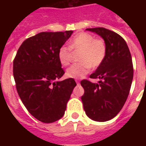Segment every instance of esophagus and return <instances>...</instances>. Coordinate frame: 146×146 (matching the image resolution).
Returning <instances> with one entry per match:
<instances>
[{
	"instance_id": "1",
	"label": "esophagus",
	"mask_w": 146,
	"mask_h": 146,
	"mask_svg": "<svg viewBox=\"0 0 146 146\" xmlns=\"http://www.w3.org/2000/svg\"><path fill=\"white\" fill-rule=\"evenodd\" d=\"M76 84H80L79 80H76Z\"/></svg>"
}]
</instances>
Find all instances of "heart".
I'll list each match as a JSON object with an SVG mask.
<instances>
[{
  "instance_id": "heart-1",
  "label": "heart",
  "mask_w": 146,
  "mask_h": 146,
  "mask_svg": "<svg viewBox=\"0 0 146 146\" xmlns=\"http://www.w3.org/2000/svg\"><path fill=\"white\" fill-rule=\"evenodd\" d=\"M80 50L78 60L66 70V76L70 78L79 79L88 73L91 67L96 69L103 62L106 55V45L103 40L95 39L92 34L81 32L76 34L69 42V48L62 46L58 51V58L63 66L71 62L72 52Z\"/></svg>"
}]
</instances>
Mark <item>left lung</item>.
Wrapping results in <instances>:
<instances>
[{
    "label": "left lung",
    "instance_id": "obj_1",
    "mask_svg": "<svg viewBox=\"0 0 146 146\" xmlns=\"http://www.w3.org/2000/svg\"><path fill=\"white\" fill-rule=\"evenodd\" d=\"M86 30L97 33L104 40L106 55L90 76L92 79L98 78V83L81 80L84 89L81 100L90 119L105 122L119 113L128 97L134 74L131 55L125 40L115 32L103 27Z\"/></svg>",
    "mask_w": 146,
    "mask_h": 146
}]
</instances>
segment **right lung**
Segmentation results:
<instances>
[{
	"mask_svg": "<svg viewBox=\"0 0 146 146\" xmlns=\"http://www.w3.org/2000/svg\"><path fill=\"white\" fill-rule=\"evenodd\" d=\"M72 33L73 30L37 33L23 42L13 62L18 94L29 113L43 123L63 116L76 85L73 78L56 81L65 73L58 51Z\"/></svg>",
	"mask_w": 146,
	"mask_h": 146,
	"instance_id": "right-lung-1",
	"label": "right lung"
}]
</instances>
